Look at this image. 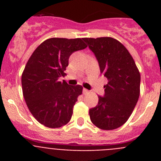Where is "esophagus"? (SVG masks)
I'll use <instances>...</instances> for the list:
<instances>
[{
  "label": "esophagus",
  "mask_w": 161,
  "mask_h": 161,
  "mask_svg": "<svg viewBox=\"0 0 161 161\" xmlns=\"http://www.w3.org/2000/svg\"><path fill=\"white\" fill-rule=\"evenodd\" d=\"M89 93V90H88V89H85V88H84V89H83V93H84V94H88V93Z\"/></svg>",
  "instance_id": "1"
}]
</instances>
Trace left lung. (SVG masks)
Listing matches in <instances>:
<instances>
[{"label": "left lung", "mask_w": 161, "mask_h": 161, "mask_svg": "<svg viewBox=\"0 0 161 161\" xmlns=\"http://www.w3.org/2000/svg\"><path fill=\"white\" fill-rule=\"evenodd\" d=\"M94 54L101 73L107 78L103 97L89 109L92 123L102 130L123 126L131 114L139 97L140 74L126 47L109 37L85 38Z\"/></svg>", "instance_id": "1"}]
</instances>
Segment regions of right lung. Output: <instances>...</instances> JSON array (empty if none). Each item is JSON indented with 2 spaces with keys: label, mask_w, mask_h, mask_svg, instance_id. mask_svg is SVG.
Returning <instances> with one entry per match:
<instances>
[{
  "label": "right lung",
  "mask_w": 161,
  "mask_h": 161,
  "mask_svg": "<svg viewBox=\"0 0 161 161\" xmlns=\"http://www.w3.org/2000/svg\"><path fill=\"white\" fill-rule=\"evenodd\" d=\"M87 47L83 38H52L33 52L22 76V92L33 116L41 124L58 128L70 121L81 85H68L60 77L73 52Z\"/></svg>",
  "instance_id": "obj_1"
}]
</instances>
